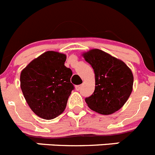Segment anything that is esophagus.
<instances>
[{
	"label": "esophagus",
	"instance_id": "1",
	"mask_svg": "<svg viewBox=\"0 0 155 155\" xmlns=\"http://www.w3.org/2000/svg\"><path fill=\"white\" fill-rule=\"evenodd\" d=\"M81 85H76L75 86V90L76 91H79L81 89Z\"/></svg>",
	"mask_w": 155,
	"mask_h": 155
}]
</instances>
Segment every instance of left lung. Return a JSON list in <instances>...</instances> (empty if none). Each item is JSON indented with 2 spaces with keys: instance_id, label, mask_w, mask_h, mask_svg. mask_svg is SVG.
Here are the masks:
<instances>
[{
  "instance_id": "obj_1",
  "label": "left lung",
  "mask_w": 155,
  "mask_h": 155,
  "mask_svg": "<svg viewBox=\"0 0 155 155\" xmlns=\"http://www.w3.org/2000/svg\"><path fill=\"white\" fill-rule=\"evenodd\" d=\"M92 67L95 87L85 98L91 110L102 115H110L121 109L133 91L134 75L123 61L98 49L81 54Z\"/></svg>"
}]
</instances>
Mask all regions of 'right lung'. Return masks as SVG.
<instances>
[{
	"mask_svg": "<svg viewBox=\"0 0 155 155\" xmlns=\"http://www.w3.org/2000/svg\"><path fill=\"white\" fill-rule=\"evenodd\" d=\"M67 56L46 51L21 71L20 86L25 101L36 116L53 120L65 109L71 91L72 71L66 68Z\"/></svg>",
	"mask_w": 155,
	"mask_h": 155,
	"instance_id": "obj_1",
	"label": "right lung"
}]
</instances>
